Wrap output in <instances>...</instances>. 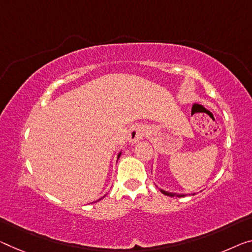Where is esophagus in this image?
<instances>
[{
	"mask_svg": "<svg viewBox=\"0 0 252 252\" xmlns=\"http://www.w3.org/2000/svg\"><path fill=\"white\" fill-rule=\"evenodd\" d=\"M146 130L143 126L141 125H135L131 126L128 131V135H127V139L130 144H136V143L145 136Z\"/></svg>",
	"mask_w": 252,
	"mask_h": 252,
	"instance_id": "34e87169",
	"label": "esophagus"
}]
</instances>
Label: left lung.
<instances>
[{"mask_svg":"<svg viewBox=\"0 0 252 252\" xmlns=\"http://www.w3.org/2000/svg\"><path fill=\"white\" fill-rule=\"evenodd\" d=\"M162 193H164L166 196H170V197H184L186 196L185 193H177V192H170V191H165L163 189H160Z\"/></svg>","mask_w":252,"mask_h":252,"instance_id":"obj_1","label":"left lung"}]
</instances>
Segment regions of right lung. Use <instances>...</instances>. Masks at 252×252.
<instances>
[{
	"label": "right lung",
	"mask_w": 252,
	"mask_h": 252,
	"mask_svg": "<svg viewBox=\"0 0 252 252\" xmlns=\"http://www.w3.org/2000/svg\"><path fill=\"white\" fill-rule=\"evenodd\" d=\"M121 156H122V152H119L118 156H117V161H118V158H121ZM103 197H104V196H103ZM103 197H102V198H103ZM100 199H101V198H100ZM100 199H98V200H100ZM98 200H95V202H98Z\"/></svg>",
	"instance_id": "1"
}]
</instances>
